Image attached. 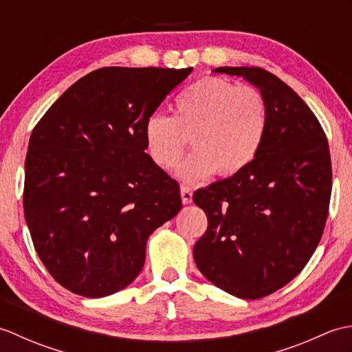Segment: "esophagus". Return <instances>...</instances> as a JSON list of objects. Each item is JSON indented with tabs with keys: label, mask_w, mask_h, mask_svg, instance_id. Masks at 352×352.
Segmentation results:
<instances>
[{
	"label": "esophagus",
	"mask_w": 352,
	"mask_h": 352,
	"mask_svg": "<svg viewBox=\"0 0 352 352\" xmlns=\"http://www.w3.org/2000/svg\"><path fill=\"white\" fill-rule=\"evenodd\" d=\"M180 193H182V201H183V204H190V203H192V197H193V193H192V189L189 188V186H182Z\"/></svg>",
	"instance_id": "obj_1"
}]
</instances>
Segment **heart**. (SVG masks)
Listing matches in <instances>:
<instances>
[{
    "instance_id": "heart-1",
    "label": "heart",
    "mask_w": 352,
    "mask_h": 352,
    "mask_svg": "<svg viewBox=\"0 0 352 352\" xmlns=\"http://www.w3.org/2000/svg\"><path fill=\"white\" fill-rule=\"evenodd\" d=\"M269 124L265 96L251 86L207 77L177 95L174 115L155 113L145 122L144 138L151 160L174 168L188 146L193 151L177 169L184 182L233 177L246 169L263 145Z\"/></svg>"
}]
</instances>
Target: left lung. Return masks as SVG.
<instances>
[{
    "label": "left lung",
    "instance_id": "1",
    "mask_svg": "<svg viewBox=\"0 0 352 352\" xmlns=\"http://www.w3.org/2000/svg\"><path fill=\"white\" fill-rule=\"evenodd\" d=\"M213 72L258 87L269 124L248 168L193 195L208 221L193 258L214 286L258 300L294 280L322 237L331 197L330 149L315 113L274 74L246 66Z\"/></svg>",
    "mask_w": 352,
    "mask_h": 352
}]
</instances>
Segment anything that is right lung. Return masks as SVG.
Segmentation results:
<instances>
[{
    "mask_svg": "<svg viewBox=\"0 0 352 352\" xmlns=\"http://www.w3.org/2000/svg\"><path fill=\"white\" fill-rule=\"evenodd\" d=\"M192 68L96 69L30 136L24 214L52 278L86 298L129 286L149 234L182 210L180 186L145 153L144 129Z\"/></svg>",
    "mask_w": 352,
    "mask_h": 352,
    "instance_id": "obj_1",
    "label": "right lung"
}]
</instances>
